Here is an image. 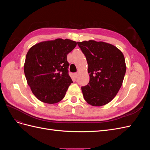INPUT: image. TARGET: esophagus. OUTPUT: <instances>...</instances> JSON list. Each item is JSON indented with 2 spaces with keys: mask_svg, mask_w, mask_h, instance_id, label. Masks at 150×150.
Instances as JSON below:
<instances>
[{
  "mask_svg": "<svg viewBox=\"0 0 150 150\" xmlns=\"http://www.w3.org/2000/svg\"><path fill=\"white\" fill-rule=\"evenodd\" d=\"M73 76H74V78H76L77 76H78V73H77V72H74V73L73 74Z\"/></svg>",
  "mask_w": 150,
  "mask_h": 150,
  "instance_id": "esophagus-1",
  "label": "esophagus"
}]
</instances>
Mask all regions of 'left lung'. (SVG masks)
<instances>
[{
  "mask_svg": "<svg viewBox=\"0 0 150 150\" xmlns=\"http://www.w3.org/2000/svg\"><path fill=\"white\" fill-rule=\"evenodd\" d=\"M88 64L89 82L81 87L85 101L101 106L114 98L123 81L126 64L123 54L112 44L104 42H78Z\"/></svg>",
  "mask_w": 150,
  "mask_h": 150,
  "instance_id": "left-lung-1",
  "label": "left lung"
}]
</instances>
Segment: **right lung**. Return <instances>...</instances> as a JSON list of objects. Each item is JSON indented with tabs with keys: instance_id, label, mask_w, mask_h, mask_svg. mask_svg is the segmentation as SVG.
Segmentation results:
<instances>
[{
	"instance_id": "add662e5",
	"label": "right lung",
	"mask_w": 150,
	"mask_h": 150,
	"mask_svg": "<svg viewBox=\"0 0 150 150\" xmlns=\"http://www.w3.org/2000/svg\"><path fill=\"white\" fill-rule=\"evenodd\" d=\"M76 42L57 39L34 45L27 53L24 74L32 92L39 100L54 104L64 98L72 83L67 55Z\"/></svg>"
}]
</instances>
